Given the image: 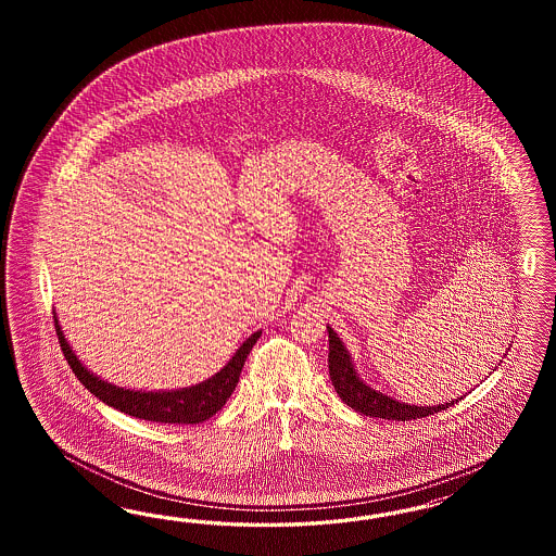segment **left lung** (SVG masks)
<instances>
[{
  "instance_id": "8db88e82",
  "label": "left lung",
  "mask_w": 556,
  "mask_h": 556,
  "mask_svg": "<svg viewBox=\"0 0 556 556\" xmlns=\"http://www.w3.org/2000/svg\"><path fill=\"white\" fill-rule=\"evenodd\" d=\"M328 342H330V353H328V370L332 386L337 389L340 400L349 407L361 412L363 416H372V418H386V420L407 421L434 416L438 412L446 409L451 404L438 405H407L402 402H395L388 395L367 388L358 377L351 361V354L340 342L337 332L328 326Z\"/></svg>"
}]
</instances>
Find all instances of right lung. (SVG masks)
<instances>
[{
    "mask_svg": "<svg viewBox=\"0 0 556 556\" xmlns=\"http://www.w3.org/2000/svg\"><path fill=\"white\" fill-rule=\"evenodd\" d=\"M54 328H56L59 344L67 358L68 367L96 397H100L103 404L112 405L128 416H135L140 420L161 421V424H200V421L210 420L232 395L238 377L244 367V361L253 351L254 342L261 337V332H254L253 337L236 351L235 356L224 369L200 386L179 389V391L147 393V391L116 388L108 381H101L100 377L85 369L81 361L71 351L56 316H54Z\"/></svg>",
    "mask_w": 556,
    "mask_h": 556,
    "instance_id": "obj_1",
    "label": "right lung"
}]
</instances>
